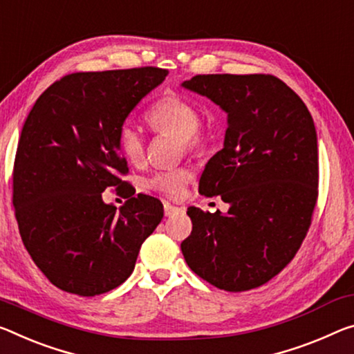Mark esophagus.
Returning <instances> with one entry per match:
<instances>
[{"instance_id":"1","label":"esophagus","mask_w":354,"mask_h":354,"mask_svg":"<svg viewBox=\"0 0 354 354\" xmlns=\"http://www.w3.org/2000/svg\"><path fill=\"white\" fill-rule=\"evenodd\" d=\"M178 211H179V207H178V206L171 205V203H168V201H165V203H164V212H165V216H167V217L173 216V214H175V212H178Z\"/></svg>"}]
</instances>
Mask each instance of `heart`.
I'll list each match as a JSON object with an SVG mask.
<instances>
[{
	"label": "heart",
	"mask_w": 354,
	"mask_h": 354,
	"mask_svg": "<svg viewBox=\"0 0 354 354\" xmlns=\"http://www.w3.org/2000/svg\"><path fill=\"white\" fill-rule=\"evenodd\" d=\"M147 121L156 132L167 133L181 140L183 148L194 151L203 143L201 115L198 106L181 96H167L151 106ZM118 148L122 157L133 165L142 164L145 157V143L137 129L124 124L118 131ZM192 178L186 168L157 171L145 183L149 190L170 198H179Z\"/></svg>",
	"instance_id": "obj_1"
}]
</instances>
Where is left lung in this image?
<instances>
[{"instance_id": "8db88e82", "label": "left lung", "mask_w": 354, "mask_h": 354, "mask_svg": "<svg viewBox=\"0 0 354 354\" xmlns=\"http://www.w3.org/2000/svg\"><path fill=\"white\" fill-rule=\"evenodd\" d=\"M183 88L227 113L223 148L207 160L200 194L221 195L227 214L190 206L184 260L225 291L260 287L293 260L318 197V148L312 115L274 75H195Z\"/></svg>"}]
</instances>
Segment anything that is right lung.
I'll list each match as a JSON object with an SVG mask.
<instances>
[{"label":"right lung","instance_id":"obj_1","mask_svg":"<svg viewBox=\"0 0 354 354\" xmlns=\"http://www.w3.org/2000/svg\"><path fill=\"white\" fill-rule=\"evenodd\" d=\"M168 71L159 67L75 72L50 85L28 115L14 164L20 236L55 287L78 296L106 293L131 276L140 248L164 217L157 198L138 194L118 131ZM106 187L129 200L115 211Z\"/></svg>","mask_w":354,"mask_h":354}]
</instances>
